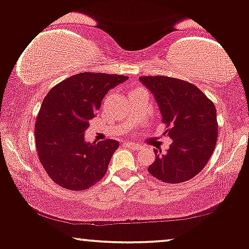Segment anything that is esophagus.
Masks as SVG:
<instances>
[{"instance_id":"obj_1","label":"esophagus","mask_w":249,"mask_h":249,"mask_svg":"<svg viewBox=\"0 0 249 249\" xmlns=\"http://www.w3.org/2000/svg\"><path fill=\"white\" fill-rule=\"evenodd\" d=\"M125 145H126L127 147H130V148H132V149H139L140 148V145H138V143L132 142H128L125 143Z\"/></svg>"}]
</instances>
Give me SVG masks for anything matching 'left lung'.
<instances>
[{
    "mask_svg": "<svg viewBox=\"0 0 249 249\" xmlns=\"http://www.w3.org/2000/svg\"><path fill=\"white\" fill-rule=\"evenodd\" d=\"M154 95L167 134L173 142L162 153L155 149L148 172L166 183H181L195 178L213 153L218 137L213 102L193 83L168 76L139 79Z\"/></svg>",
    "mask_w": 249,
    "mask_h": 249,
    "instance_id": "left-lung-1",
    "label": "left lung"
}]
</instances>
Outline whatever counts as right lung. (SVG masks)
<instances>
[{
	"label": "right lung",
	"instance_id": "right-lung-1",
	"mask_svg": "<svg viewBox=\"0 0 249 249\" xmlns=\"http://www.w3.org/2000/svg\"><path fill=\"white\" fill-rule=\"evenodd\" d=\"M126 80L117 74L79 73L53 87L44 98L36 121V146L39 160L56 184L86 190L106 175L119 142H87L85 131L107 92Z\"/></svg>",
	"mask_w": 249,
	"mask_h": 249
}]
</instances>
